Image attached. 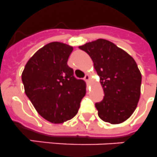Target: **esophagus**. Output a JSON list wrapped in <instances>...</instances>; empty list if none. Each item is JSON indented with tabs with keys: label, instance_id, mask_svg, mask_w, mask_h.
<instances>
[{
	"label": "esophagus",
	"instance_id": "esophagus-1",
	"mask_svg": "<svg viewBox=\"0 0 157 157\" xmlns=\"http://www.w3.org/2000/svg\"><path fill=\"white\" fill-rule=\"evenodd\" d=\"M84 79H85V80L86 81H89V79H90V76H89V74H86V75H85V77H84Z\"/></svg>",
	"mask_w": 157,
	"mask_h": 157
}]
</instances>
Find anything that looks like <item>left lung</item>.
<instances>
[{"label": "left lung", "instance_id": "obj_1", "mask_svg": "<svg viewBox=\"0 0 157 157\" xmlns=\"http://www.w3.org/2000/svg\"><path fill=\"white\" fill-rule=\"evenodd\" d=\"M79 48L92 58L103 87L104 99L95 104L99 117L113 124L126 121L135 111L140 96L141 73L134 59L104 39Z\"/></svg>", "mask_w": 157, "mask_h": 157}]
</instances>
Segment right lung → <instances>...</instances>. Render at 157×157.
Instances as JSON below:
<instances>
[{
	"mask_svg": "<svg viewBox=\"0 0 157 157\" xmlns=\"http://www.w3.org/2000/svg\"><path fill=\"white\" fill-rule=\"evenodd\" d=\"M72 47L52 42L39 49L22 72L25 94L37 113L51 123L74 117L86 93V83L76 78L67 62Z\"/></svg>",
	"mask_w": 157,
	"mask_h": 157,
	"instance_id": "add662e5",
	"label": "right lung"
}]
</instances>
